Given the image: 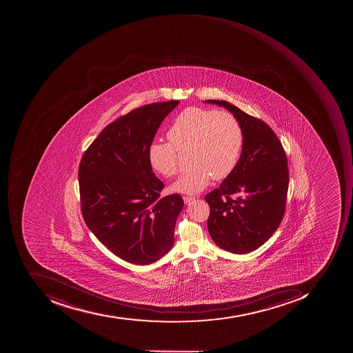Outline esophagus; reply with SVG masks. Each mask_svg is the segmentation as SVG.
Here are the masks:
<instances>
[{
  "label": "esophagus",
  "mask_w": 353,
  "mask_h": 353,
  "mask_svg": "<svg viewBox=\"0 0 353 353\" xmlns=\"http://www.w3.org/2000/svg\"><path fill=\"white\" fill-rule=\"evenodd\" d=\"M195 199V197H191V196H183V201L185 203H190L191 201H193Z\"/></svg>",
  "instance_id": "esophagus-1"
}]
</instances>
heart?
Returning <instances> with one entry per match:
<instances>
[{
	"label": "heart",
	"mask_w": 353,
	"mask_h": 353,
	"mask_svg": "<svg viewBox=\"0 0 353 353\" xmlns=\"http://www.w3.org/2000/svg\"><path fill=\"white\" fill-rule=\"evenodd\" d=\"M168 142L154 141L148 161L165 178L179 172V152H190L192 166L174 183L173 191L197 194L212 178L223 180L234 171L244 148L245 134L239 119L226 110L187 107L168 127Z\"/></svg>",
	"instance_id": "b5f03b06"
}]
</instances>
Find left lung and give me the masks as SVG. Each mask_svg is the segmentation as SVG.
I'll return each instance as SVG.
<instances>
[{"mask_svg":"<svg viewBox=\"0 0 353 353\" xmlns=\"http://www.w3.org/2000/svg\"><path fill=\"white\" fill-rule=\"evenodd\" d=\"M207 103L228 109L245 134L234 171L205 195L210 207L208 230L223 250L248 254L274 234L285 213L290 181L285 150L264 121L228 101L208 99Z\"/></svg>","mask_w":353,"mask_h":353,"instance_id":"8db88e82","label":"left lung"}]
</instances>
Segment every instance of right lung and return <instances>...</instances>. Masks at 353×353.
<instances>
[{
    "label": "right lung",
    "mask_w": 353,
    "mask_h": 353,
    "mask_svg": "<svg viewBox=\"0 0 353 353\" xmlns=\"http://www.w3.org/2000/svg\"><path fill=\"white\" fill-rule=\"evenodd\" d=\"M172 99L134 109L107 125L83 152L79 168L83 221L112 254L137 265L165 256L183 207L179 194L161 197L164 183L148 161V148Z\"/></svg>",
    "instance_id": "right-lung-1"
}]
</instances>
